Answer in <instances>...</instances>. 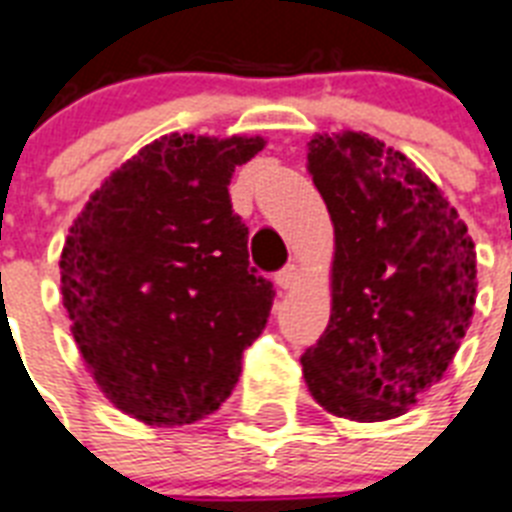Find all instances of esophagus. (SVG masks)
Masks as SVG:
<instances>
[{
  "mask_svg": "<svg viewBox=\"0 0 512 512\" xmlns=\"http://www.w3.org/2000/svg\"><path fill=\"white\" fill-rule=\"evenodd\" d=\"M297 281H299V268L294 263H289L286 265V268H281L276 273V284L281 286V289H294V286H297Z\"/></svg>",
  "mask_w": 512,
  "mask_h": 512,
  "instance_id": "34e87169",
  "label": "esophagus"
}]
</instances>
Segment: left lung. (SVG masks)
<instances>
[{"label":"left lung","mask_w":512,"mask_h":512,"mask_svg":"<svg viewBox=\"0 0 512 512\" xmlns=\"http://www.w3.org/2000/svg\"><path fill=\"white\" fill-rule=\"evenodd\" d=\"M307 170L334 220L331 318L302 355L315 402L350 421L407 413L444 376L476 302L458 210L368 134L315 136Z\"/></svg>","instance_id":"1"}]
</instances>
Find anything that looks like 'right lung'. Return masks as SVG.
<instances>
[{
	"label": "right lung",
	"mask_w": 512,
	"mask_h": 512,
	"mask_svg": "<svg viewBox=\"0 0 512 512\" xmlns=\"http://www.w3.org/2000/svg\"><path fill=\"white\" fill-rule=\"evenodd\" d=\"M260 136L170 134L99 186L60 257L62 305L112 405L149 426L215 413L276 289L249 268L228 184Z\"/></svg>",
	"instance_id": "add662e5"
}]
</instances>
